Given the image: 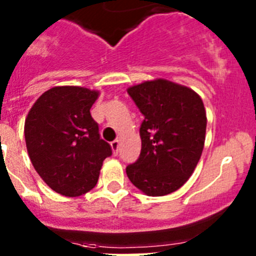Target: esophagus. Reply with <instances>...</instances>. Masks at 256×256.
<instances>
[{
  "mask_svg": "<svg viewBox=\"0 0 256 256\" xmlns=\"http://www.w3.org/2000/svg\"><path fill=\"white\" fill-rule=\"evenodd\" d=\"M118 144H120V142H118V140H114L112 142V148L114 154H118Z\"/></svg>",
  "mask_w": 256,
  "mask_h": 256,
  "instance_id": "esophagus-1",
  "label": "esophagus"
}]
</instances>
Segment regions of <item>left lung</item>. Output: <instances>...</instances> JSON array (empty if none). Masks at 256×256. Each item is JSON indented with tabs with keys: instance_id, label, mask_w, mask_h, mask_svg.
<instances>
[{
	"instance_id": "left-lung-1",
	"label": "left lung",
	"mask_w": 256,
	"mask_h": 256,
	"mask_svg": "<svg viewBox=\"0 0 256 256\" xmlns=\"http://www.w3.org/2000/svg\"><path fill=\"white\" fill-rule=\"evenodd\" d=\"M128 92L144 120L140 157L126 167V174L144 194H170L187 182L202 156L204 105L190 88L161 78L132 85Z\"/></svg>"
}]
</instances>
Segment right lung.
I'll return each mask as SVG.
<instances>
[{
	"mask_svg": "<svg viewBox=\"0 0 256 256\" xmlns=\"http://www.w3.org/2000/svg\"><path fill=\"white\" fill-rule=\"evenodd\" d=\"M99 94L88 88L54 86L38 98L26 118V146L33 167L66 197L92 190L112 152L90 115Z\"/></svg>",
	"mask_w": 256,
	"mask_h": 256,
	"instance_id": "add662e5",
	"label": "right lung"
}]
</instances>
